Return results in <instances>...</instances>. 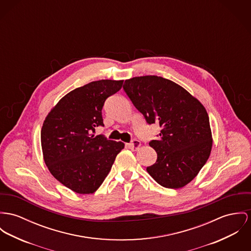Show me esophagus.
I'll return each mask as SVG.
<instances>
[{
	"label": "esophagus",
	"mask_w": 251,
	"mask_h": 251,
	"mask_svg": "<svg viewBox=\"0 0 251 251\" xmlns=\"http://www.w3.org/2000/svg\"><path fill=\"white\" fill-rule=\"evenodd\" d=\"M139 146H140V141L137 140V139H133V140L131 141V143H129V147H130L131 149H134V150L138 149Z\"/></svg>",
	"instance_id": "34e87169"
}]
</instances>
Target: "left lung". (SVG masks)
<instances>
[{"label": "left lung", "instance_id": "8db88e82", "mask_svg": "<svg viewBox=\"0 0 251 251\" xmlns=\"http://www.w3.org/2000/svg\"><path fill=\"white\" fill-rule=\"evenodd\" d=\"M123 90L147 124L160 133L149 145L157 154L147 172L163 187L189 183L207 161L212 148L209 117L201 102L173 81L146 75L125 80Z\"/></svg>", "mask_w": 251, "mask_h": 251}]
</instances>
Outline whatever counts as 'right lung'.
Wrapping results in <instances>:
<instances>
[{"label": "right lung", "instance_id": "add662e5", "mask_svg": "<svg viewBox=\"0 0 251 251\" xmlns=\"http://www.w3.org/2000/svg\"><path fill=\"white\" fill-rule=\"evenodd\" d=\"M123 80H98L63 97L46 117L41 130L45 162L63 185L78 194H92L111 171L124 143L95 135L104 126L102 108Z\"/></svg>", "mask_w": 251, "mask_h": 251}]
</instances>
